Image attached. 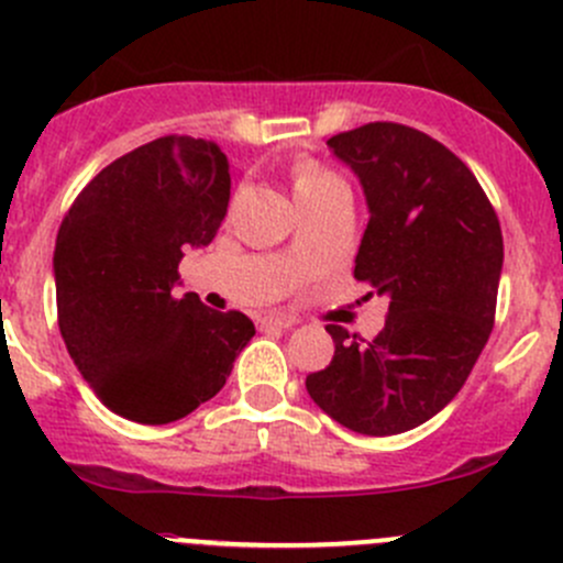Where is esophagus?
Segmentation results:
<instances>
[{
	"mask_svg": "<svg viewBox=\"0 0 563 563\" xmlns=\"http://www.w3.org/2000/svg\"><path fill=\"white\" fill-rule=\"evenodd\" d=\"M258 323H261V327L288 329V327H294V323H297V318L288 316V313H266V316H261V318H258Z\"/></svg>",
	"mask_w": 563,
	"mask_h": 563,
	"instance_id": "1",
	"label": "esophagus"
}]
</instances>
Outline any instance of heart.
I'll return each mask as SVG.
<instances>
[{
	"mask_svg": "<svg viewBox=\"0 0 563 563\" xmlns=\"http://www.w3.org/2000/svg\"><path fill=\"white\" fill-rule=\"evenodd\" d=\"M340 185H343V179H340L338 174H332L329 168L316 166V163L302 166L297 176H294V192H297L299 203L316 201V198L327 196L329 190H334V187Z\"/></svg>",
	"mask_w": 563,
	"mask_h": 563,
	"instance_id": "heart-1",
	"label": "heart"
}]
</instances>
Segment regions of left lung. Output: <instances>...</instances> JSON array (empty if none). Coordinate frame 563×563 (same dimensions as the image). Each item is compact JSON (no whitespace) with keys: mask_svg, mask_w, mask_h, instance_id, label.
Instances as JSON below:
<instances>
[{"mask_svg":"<svg viewBox=\"0 0 563 563\" xmlns=\"http://www.w3.org/2000/svg\"><path fill=\"white\" fill-rule=\"evenodd\" d=\"M327 146L365 192L354 277L389 299V316L373 343L329 323L334 356L305 387L354 433H406L457 395L490 338L501 225L468 166L419 130L373 122Z\"/></svg>","mask_w":563,"mask_h":563,"instance_id":"8db88e82","label":"left lung"}]
</instances>
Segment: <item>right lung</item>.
<instances>
[{
  "mask_svg": "<svg viewBox=\"0 0 563 563\" xmlns=\"http://www.w3.org/2000/svg\"><path fill=\"white\" fill-rule=\"evenodd\" d=\"M231 198L218 144L166 135L95 176L54 247L59 332L119 417L168 424L223 389L255 334L247 316L174 297L187 247H207Z\"/></svg>",
  "mask_w": 563,
  "mask_h": 563,
  "instance_id": "1",
  "label": "right lung"
}]
</instances>
